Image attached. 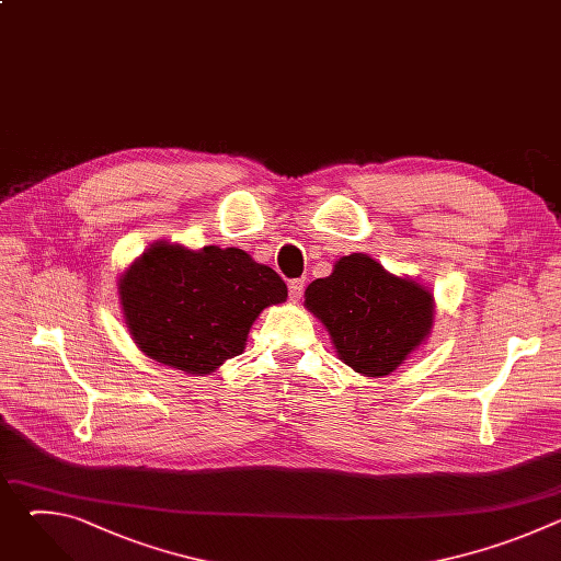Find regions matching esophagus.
I'll list each match as a JSON object with an SVG mask.
<instances>
[{
  "mask_svg": "<svg viewBox=\"0 0 561 561\" xmlns=\"http://www.w3.org/2000/svg\"><path fill=\"white\" fill-rule=\"evenodd\" d=\"M288 293H290V299L293 301H299L301 299V293H304V279H293L288 284Z\"/></svg>",
  "mask_w": 561,
  "mask_h": 561,
  "instance_id": "obj_1",
  "label": "esophagus"
}]
</instances>
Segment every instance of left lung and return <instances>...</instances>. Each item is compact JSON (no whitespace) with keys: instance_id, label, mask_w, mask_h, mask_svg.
I'll return each instance as SVG.
<instances>
[{"instance_id":"left-lung-1","label":"left lung","mask_w":561,"mask_h":561,"mask_svg":"<svg viewBox=\"0 0 561 561\" xmlns=\"http://www.w3.org/2000/svg\"><path fill=\"white\" fill-rule=\"evenodd\" d=\"M304 306L327 327L337 357L364 377L407 364L435 322L428 286L388 273L364 253L340 257L329 277L310 282Z\"/></svg>"}]
</instances>
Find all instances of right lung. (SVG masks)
Instances as JSON below:
<instances>
[{"label": "right lung", "instance_id": "right-lung-1", "mask_svg": "<svg viewBox=\"0 0 561 561\" xmlns=\"http://www.w3.org/2000/svg\"><path fill=\"white\" fill-rule=\"evenodd\" d=\"M137 348L186 375H210L242 355L260 312L288 297L284 279L242 249L150 244L117 279Z\"/></svg>", "mask_w": 561, "mask_h": 561}]
</instances>
